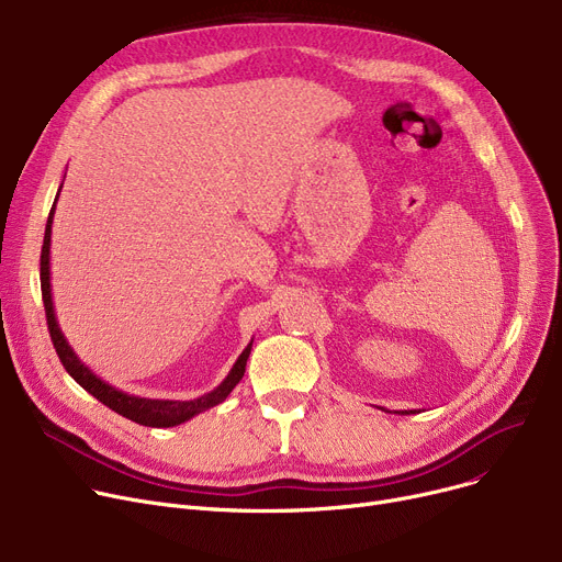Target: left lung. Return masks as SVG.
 <instances>
[{"label":"left lung","instance_id":"left-lung-1","mask_svg":"<svg viewBox=\"0 0 562 562\" xmlns=\"http://www.w3.org/2000/svg\"><path fill=\"white\" fill-rule=\"evenodd\" d=\"M380 409H385V407H380ZM385 412H390V409H385ZM412 412H415V409H405V412H396V415H412Z\"/></svg>","mask_w":562,"mask_h":562}]
</instances>
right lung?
Returning <instances> with one entry per match:
<instances>
[{
    "label": "right lung",
    "instance_id": "obj_1",
    "mask_svg": "<svg viewBox=\"0 0 562 562\" xmlns=\"http://www.w3.org/2000/svg\"><path fill=\"white\" fill-rule=\"evenodd\" d=\"M64 187V184H61ZM61 187H58V193H61ZM56 193V200H58ZM56 200L52 204V212L47 216V225H45V239H43V252H41V289H43V303H45V314H47V328H49V337L52 344L56 348V356L61 360V364L66 367V371L75 378V382L95 396L100 403H104L106 407H111L117 415H123L140 426H150V428H170V426H180L189 419H193L200 412L210 409L218 403H223L229 392L239 385V380L246 373V362L250 358V348L252 341L244 348V352L239 356V360L234 362V367L229 369V373L225 375V380L216 390H212L210 394H202L193 401H164V398H140L127 392L115 390L109 382H104L102 378H98L91 369H88L79 358L77 352L72 350V346L68 344V339L64 337L61 328H58V321L54 314V301H52V282H49V241H52V221H54V210H56Z\"/></svg>",
    "mask_w": 562,
    "mask_h": 562
}]
</instances>
